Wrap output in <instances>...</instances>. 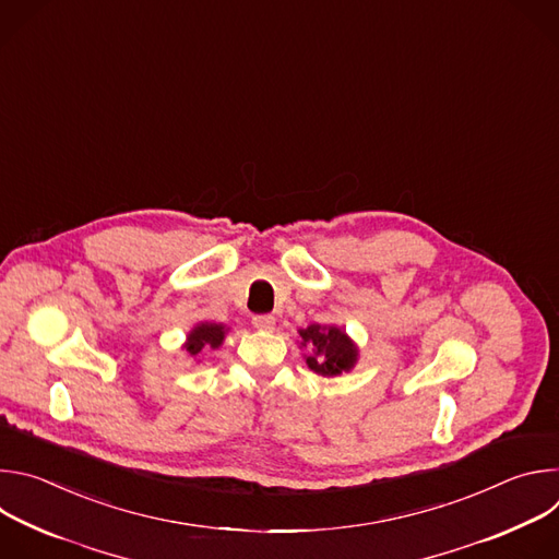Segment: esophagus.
<instances>
[{
  "label": "esophagus",
  "instance_id": "1",
  "mask_svg": "<svg viewBox=\"0 0 559 559\" xmlns=\"http://www.w3.org/2000/svg\"><path fill=\"white\" fill-rule=\"evenodd\" d=\"M252 325L261 332H272L276 328V318L272 313H261V316L252 318Z\"/></svg>",
  "mask_w": 559,
  "mask_h": 559
}]
</instances>
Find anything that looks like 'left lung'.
<instances>
[{
  "mask_svg": "<svg viewBox=\"0 0 559 559\" xmlns=\"http://www.w3.org/2000/svg\"><path fill=\"white\" fill-rule=\"evenodd\" d=\"M298 334L302 338L300 345L311 349V354L305 356V362L316 373L341 376L343 371H352L358 360L356 345L338 328L309 325L307 330H298Z\"/></svg>",
  "mask_w": 559,
  "mask_h": 559,
  "instance_id": "8db88e82",
  "label": "left lung"
}]
</instances>
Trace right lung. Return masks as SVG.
<instances>
[{
	"mask_svg": "<svg viewBox=\"0 0 559 559\" xmlns=\"http://www.w3.org/2000/svg\"><path fill=\"white\" fill-rule=\"evenodd\" d=\"M225 328L216 325V323H199L190 334H188V343H186V352L190 356H199L203 349H218L223 338H225Z\"/></svg>",
	"mask_w": 559,
	"mask_h": 559,
	"instance_id": "obj_1",
	"label": "right lung"
}]
</instances>
